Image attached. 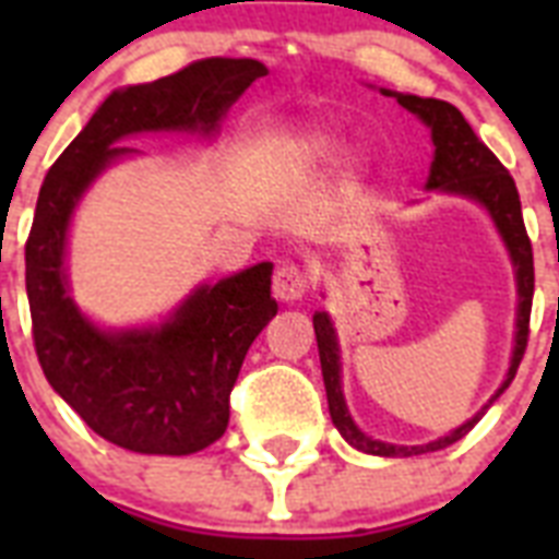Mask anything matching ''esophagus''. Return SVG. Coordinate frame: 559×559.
<instances>
[{"mask_svg":"<svg viewBox=\"0 0 559 559\" xmlns=\"http://www.w3.org/2000/svg\"><path fill=\"white\" fill-rule=\"evenodd\" d=\"M272 293L281 301H298L307 293V272L296 263H281L272 275Z\"/></svg>","mask_w":559,"mask_h":559,"instance_id":"obj_1","label":"esophagus"}]
</instances>
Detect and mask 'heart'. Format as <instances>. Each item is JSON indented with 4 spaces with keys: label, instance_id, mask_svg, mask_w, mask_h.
<instances>
[{
    "label": "heart",
    "instance_id": "obj_1",
    "mask_svg": "<svg viewBox=\"0 0 559 559\" xmlns=\"http://www.w3.org/2000/svg\"><path fill=\"white\" fill-rule=\"evenodd\" d=\"M328 147H331L328 135H305V139L298 142V156L305 162H316L319 156L328 153Z\"/></svg>",
    "mask_w": 559,
    "mask_h": 559
}]
</instances>
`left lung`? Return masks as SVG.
I'll list each match as a JSON object with an SVG mask.
<instances>
[{
	"label": "left lung",
	"instance_id": "1",
	"mask_svg": "<svg viewBox=\"0 0 559 559\" xmlns=\"http://www.w3.org/2000/svg\"><path fill=\"white\" fill-rule=\"evenodd\" d=\"M382 95L397 98V104L408 112H415L432 133L435 159L429 168V182L426 188L432 191L459 193V197H469V200L481 202L490 217H493L499 235H502L508 252H511L513 270H516V293H520V310H516V345H513L511 368L508 377L499 385L490 403L502 394L511 380L516 377V368L522 362V354L528 348V322H531V298H534V252H531L528 231L522 223V205L516 182L504 170V165L493 156V151L485 142H478V135L473 133V127L467 124V118L461 116L459 109L438 98H417V95H403V92L382 90ZM316 342H319V359H322V377L324 391H328V408H331L333 426L340 429L342 438L357 447V450L368 452V455H382V459H408V455H420V452H435L450 447L459 438L478 424V417L485 412H478L476 417H469L467 424H461L459 429H452L450 435H443L438 441L420 443V447H397V443L373 441L366 432H359V426L350 420L348 406H345V394H342V377H340V345H336V331L328 313L313 316ZM487 403V406H490ZM485 406V408H487Z\"/></svg>",
	"mask_w": 559,
	"mask_h": 559
}]
</instances>
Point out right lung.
Instances as JSON below:
<instances>
[{
  "instance_id": "1",
  "label": "right lung",
  "mask_w": 559,
  "mask_h": 559,
  "mask_svg": "<svg viewBox=\"0 0 559 559\" xmlns=\"http://www.w3.org/2000/svg\"><path fill=\"white\" fill-rule=\"evenodd\" d=\"M266 74L249 57H209L153 83L112 92L43 179L25 243L34 348L51 389L92 432L144 455H191L228 426V394L246 350L278 305L272 263H254L193 289L159 328L104 331L78 310L66 284L74 205L100 170L133 153L135 133L217 130L226 109Z\"/></svg>"
}]
</instances>
